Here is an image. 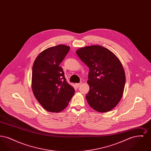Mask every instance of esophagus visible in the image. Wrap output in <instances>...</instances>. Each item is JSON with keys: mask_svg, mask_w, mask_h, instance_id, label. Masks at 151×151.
<instances>
[{"mask_svg": "<svg viewBox=\"0 0 151 151\" xmlns=\"http://www.w3.org/2000/svg\"><path fill=\"white\" fill-rule=\"evenodd\" d=\"M81 84V83H76V87H79V86H80V85Z\"/></svg>", "mask_w": 151, "mask_h": 151, "instance_id": "esophagus-1", "label": "esophagus"}]
</instances>
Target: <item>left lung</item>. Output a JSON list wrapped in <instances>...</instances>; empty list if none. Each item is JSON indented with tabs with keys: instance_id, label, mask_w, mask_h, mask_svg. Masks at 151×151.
I'll use <instances>...</instances> for the list:
<instances>
[{
	"instance_id": "obj_1",
	"label": "left lung",
	"mask_w": 151,
	"mask_h": 151,
	"mask_svg": "<svg viewBox=\"0 0 151 151\" xmlns=\"http://www.w3.org/2000/svg\"><path fill=\"white\" fill-rule=\"evenodd\" d=\"M76 52L89 68L88 103L97 111H110L121 100L124 88L126 76L121 62L111 51L100 45L86 46Z\"/></svg>"
}]
</instances>
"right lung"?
Listing matches in <instances>:
<instances>
[{"label":"right lung","instance_id":"obj_1","mask_svg":"<svg viewBox=\"0 0 151 151\" xmlns=\"http://www.w3.org/2000/svg\"><path fill=\"white\" fill-rule=\"evenodd\" d=\"M70 49L64 45L49 47L38 55L33 65V92L41 105L50 112L62 111L75 93L60 66Z\"/></svg>","mask_w":151,"mask_h":151}]
</instances>
